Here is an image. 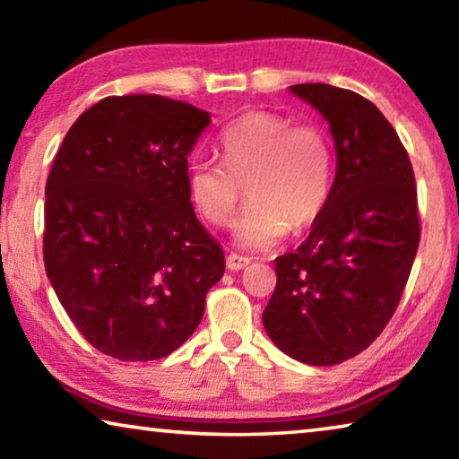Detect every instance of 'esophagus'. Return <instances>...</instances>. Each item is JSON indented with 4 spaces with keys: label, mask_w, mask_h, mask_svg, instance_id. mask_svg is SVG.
<instances>
[{
    "label": "esophagus",
    "mask_w": 459,
    "mask_h": 459,
    "mask_svg": "<svg viewBox=\"0 0 459 459\" xmlns=\"http://www.w3.org/2000/svg\"><path fill=\"white\" fill-rule=\"evenodd\" d=\"M248 263H251V259L248 257H243V255H237V253H230L229 257H227V267L230 269V271H240V269H245Z\"/></svg>",
    "instance_id": "obj_1"
}]
</instances>
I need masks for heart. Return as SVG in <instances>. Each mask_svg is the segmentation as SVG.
Wrapping results in <instances>:
<instances>
[{"mask_svg": "<svg viewBox=\"0 0 459 459\" xmlns=\"http://www.w3.org/2000/svg\"><path fill=\"white\" fill-rule=\"evenodd\" d=\"M222 164L192 161L188 192L202 219L227 227L243 198L248 206L235 224L245 248H269L287 230H301L324 212L332 188V143L316 126H293L281 115L251 111L221 137Z\"/></svg>", "mask_w": 459, "mask_h": 459, "instance_id": "obj_1", "label": "heart"}]
</instances>
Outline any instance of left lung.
<instances>
[{
  "instance_id": "1",
  "label": "left lung",
  "mask_w": 459,
  "mask_h": 459,
  "mask_svg": "<svg viewBox=\"0 0 459 459\" xmlns=\"http://www.w3.org/2000/svg\"><path fill=\"white\" fill-rule=\"evenodd\" d=\"M290 91L330 123L336 176L309 237L275 259L263 325L291 359L332 367L368 348L399 306L421 237L417 186L397 131L368 99L324 82Z\"/></svg>"
}]
</instances>
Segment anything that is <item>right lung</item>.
<instances>
[{
    "label": "right lung",
    "instance_id": "right-lung-1",
    "mask_svg": "<svg viewBox=\"0 0 459 459\" xmlns=\"http://www.w3.org/2000/svg\"><path fill=\"white\" fill-rule=\"evenodd\" d=\"M211 113L160 95L107 97L73 123L44 204V267L99 352L158 360L180 348L224 273L198 222L188 155Z\"/></svg>",
    "mask_w": 459,
    "mask_h": 459
}]
</instances>
